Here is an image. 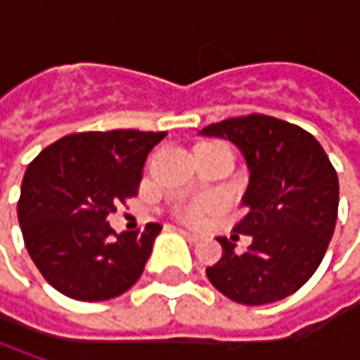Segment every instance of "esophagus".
Masks as SVG:
<instances>
[{
  "instance_id": "34e87169",
  "label": "esophagus",
  "mask_w": 360,
  "mask_h": 360,
  "mask_svg": "<svg viewBox=\"0 0 360 360\" xmlns=\"http://www.w3.org/2000/svg\"><path fill=\"white\" fill-rule=\"evenodd\" d=\"M178 232L184 236V238H188L190 242H198L200 240V236L196 234V232H190V230H184V229H178Z\"/></svg>"
}]
</instances>
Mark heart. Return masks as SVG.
I'll use <instances>...</instances> for the list:
<instances>
[{
  "mask_svg": "<svg viewBox=\"0 0 360 360\" xmlns=\"http://www.w3.org/2000/svg\"><path fill=\"white\" fill-rule=\"evenodd\" d=\"M200 148H224V150H230L229 146L220 144V142H206V144H202ZM208 210H212V204H208V202H196V204H188V206H184V208H182V216L186 218L188 222H198Z\"/></svg>",
  "mask_w": 360,
  "mask_h": 360,
  "instance_id": "heart-1",
  "label": "heart"
}]
</instances>
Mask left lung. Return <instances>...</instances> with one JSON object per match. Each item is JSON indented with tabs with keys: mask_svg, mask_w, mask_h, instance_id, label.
Listing matches in <instances>:
<instances>
[{
	"mask_svg": "<svg viewBox=\"0 0 360 360\" xmlns=\"http://www.w3.org/2000/svg\"><path fill=\"white\" fill-rule=\"evenodd\" d=\"M202 136L238 146L250 182L248 208L234 232L252 244L218 238L222 258L206 269L208 281L240 304H269L297 292L319 269L339 214V178L319 140L284 120L250 114L206 126Z\"/></svg>",
	"mask_w": 360,
	"mask_h": 360,
	"instance_id": "obj_1",
	"label": "left lung"
}]
</instances>
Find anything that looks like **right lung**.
<instances>
[{"label":"right lung","instance_id":"1","mask_svg":"<svg viewBox=\"0 0 360 360\" xmlns=\"http://www.w3.org/2000/svg\"><path fill=\"white\" fill-rule=\"evenodd\" d=\"M164 136L70 134L30 162L18 220L34 264L58 292L98 302L120 297L142 276L162 224L116 234L108 216L138 194L146 158Z\"/></svg>","mask_w":360,"mask_h":360}]
</instances>
